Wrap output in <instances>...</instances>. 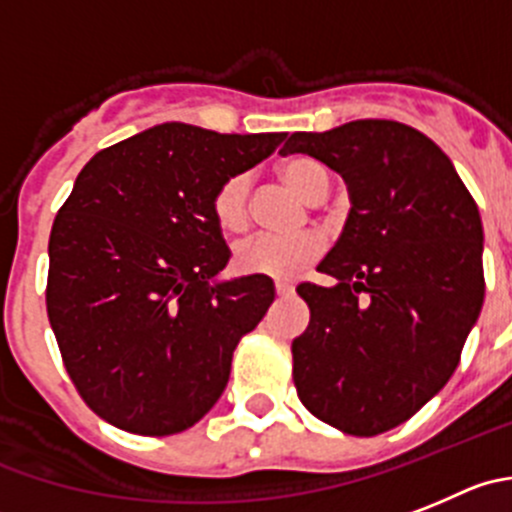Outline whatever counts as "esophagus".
<instances>
[{
	"instance_id": "1",
	"label": "esophagus",
	"mask_w": 512,
	"mask_h": 512,
	"mask_svg": "<svg viewBox=\"0 0 512 512\" xmlns=\"http://www.w3.org/2000/svg\"><path fill=\"white\" fill-rule=\"evenodd\" d=\"M293 285H288V283H278L275 285V293H278V298H290V295H293Z\"/></svg>"
}]
</instances>
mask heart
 Instances as JSON below:
<instances>
[{
	"label": "heart",
	"instance_id": "1",
	"mask_svg": "<svg viewBox=\"0 0 512 512\" xmlns=\"http://www.w3.org/2000/svg\"><path fill=\"white\" fill-rule=\"evenodd\" d=\"M280 179L293 186L308 202H321L328 194V174L310 159H290L280 164ZM212 217L224 234L234 237L250 227V179L245 174L229 176L212 197ZM321 237L293 234L272 237L257 234L234 250V270L242 275H260L270 280H293L318 260Z\"/></svg>",
	"mask_w": 512,
	"mask_h": 512
}]
</instances>
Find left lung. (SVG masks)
<instances>
[{
    "label": "left lung",
    "mask_w": 512,
    "mask_h": 512,
    "mask_svg": "<svg viewBox=\"0 0 512 512\" xmlns=\"http://www.w3.org/2000/svg\"><path fill=\"white\" fill-rule=\"evenodd\" d=\"M280 154H308L348 186L346 224L303 283L310 323L293 341V379L313 417L356 437L399 427L460 364L485 298L482 222L450 156L396 121L298 131Z\"/></svg>",
    "instance_id": "1"
}]
</instances>
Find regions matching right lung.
Masks as SVG:
<instances>
[{
  "mask_svg": "<svg viewBox=\"0 0 512 512\" xmlns=\"http://www.w3.org/2000/svg\"><path fill=\"white\" fill-rule=\"evenodd\" d=\"M285 133L159 123L93 156L50 232L47 315L70 379L113 427L176 434L217 404L232 351L275 300L270 278L219 280L214 191Z\"/></svg>",
  "mask_w": 512,
  "mask_h": 512,
  "instance_id": "right-lung-1",
  "label": "right lung"
}]
</instances>
